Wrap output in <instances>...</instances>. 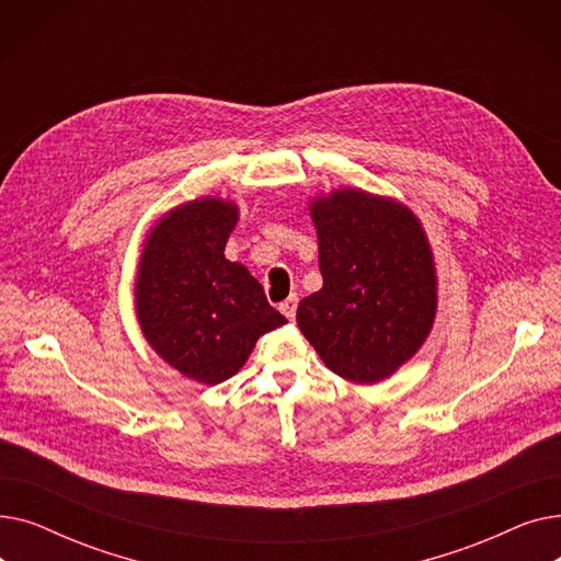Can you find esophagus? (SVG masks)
Listing matches in <instances>:
<instances>
[{
    "label": "esophagus",
    "mask_w": 561,
    "mask_h": 561,
    "mask_svg": "<svg viewBox=\"0 0 561 561\" xmlns=\"http://www.w3.org/2000/svg\"><path fill=\"white\" fill-rule=\"evenodd\" d=\"M296 309H298V296H288V298L279 305V311H282L288 320L296 318Z\"/></svg>",
    "instance_id": "esophagus-1"
}]
</instances>
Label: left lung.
<instances>
[{
    "label": "left lung",
    "instance_id": "obj_1",
    "mask_svg": "<svg viewBox=\"0 0 561 561\" xmlns=\"http://www.w3.org/2000/svg\"><path fill=\"white\" fill-rule=\"evenodd\" d=\"M322 288L298 328L325 366L357 385L393 375L425 343L436 316L434 256L404 204L359 188L311 199Z\"/></svg>",
    "mask_w": 561,
    "mask_h": 561
}]
</instances>
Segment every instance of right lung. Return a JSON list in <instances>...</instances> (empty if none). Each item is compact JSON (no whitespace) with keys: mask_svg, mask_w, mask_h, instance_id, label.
I'll return each instance as SVG.
<instances>
[{"mask_svg":"<svg viewBox=\"0 0 561 561\" xmlns=\"http://www.w3.org/2000/svg\"><path fill=\"white\" fill-rule=\"evenodd\" d=\"M236 220L239 206L220 197L176 206L147 233L136 275L142 336L209 387L239 373L259 336L286 322L245 265L225 259Z\"/></svg>","mask_w":561,"mask_h":561,"instance_id":"1","label":"right lung"}]
</instances>
